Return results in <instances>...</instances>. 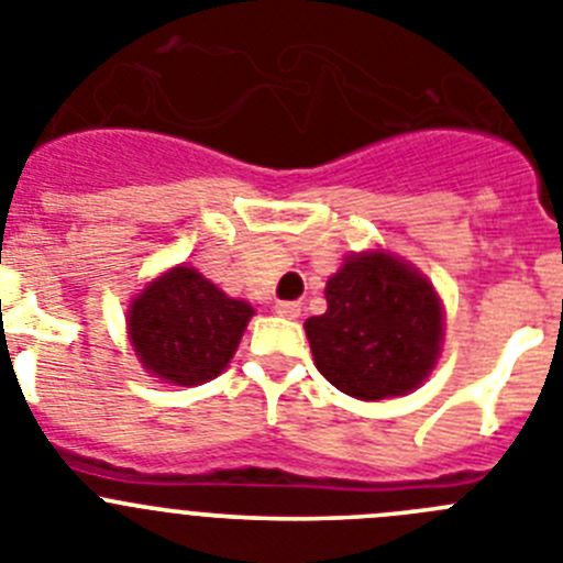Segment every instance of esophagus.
I'll list each match as a JSON object with an SVG mask.
<instances>
[{
	"instance_id": "34e87169",
	"label": "esophagus",
	"mask_w": 563,
	"mask_h": 563,
	"mask_svg": "<svg viewBox=\"0 0 563 563\" xmlns=\"http://www.w3.org/2000/svg\"><path fill=\"white\" fill-rule=\"evenodd\" d=\"M276 312L285 318H298L301 316V305H298V301H278Z\"/></svg>"
}]
</instances>
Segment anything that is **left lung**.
I'll list each match as a JSON object with an SVG mask.
<instances>
[{"label": "left lung", "instance_id": "1", "mask_svg": "<svg viewBox=\"0 0 563 563\" xmlns=\"http://www.w3.org/2000/svg\"><path fill=\"white\" fill-rule=\"evenodd\" d=\"M327 312L305 321L318 372L357 400L417 389L440 355L442 307L389 253L350 256L327 282Z\"/></svg>", "mask_w": 563, "mask_h": 563}]
</instances>
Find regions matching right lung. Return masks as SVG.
Returning <instances> with one entry per match:
<instances>
[{
    "label": "right lung",
    "mask_w": 563,
    "mask_h": 563,
    "mask_svg": "<svg viewBox=\"0 0 563 563\" xmlns=\"http://www.w3.org/2000/svg\"><path fill=\"white\" fill-rule=\"evenodd\" d=\"M251 316V305L228 298L194 267H174L132 305L129 338L148 372L197 386L225 369Z\"/></svg>",
    "instance_id": "add662e5"
}]
</instances>
